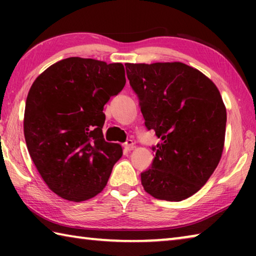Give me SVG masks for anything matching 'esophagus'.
Listing matches in <instances>:
<instances>
[{"instance_id": "obj_1", "label": "esophagus", "mask_w": 256, "mask_h": 256, "mask_svg": "<svg viewBox=\"0 0 256 256\" xmlns=\"http://www.w3.org/2000/svg\"><path fill=\"white\" fill-rule=\"evenodd\" d=\"M128 144V141H126V142H125V144Z\"/></svg>"}]
</instances>
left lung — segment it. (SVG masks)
Returning a JSON list of instances; mask_svg holds the SVG:
<instances>
[{
  "mask_svg": "<svg viewBox=\"0 0 256 256\" xmlns=\"http://www.w3.org/2000/svg\"><path fill=\"white\" fill-rule=\"evenodd\" d=\"M92 58H68L37 78L26 102L24 132L30 157L58 196L80 202L105 188L122 146L104 138V106L125 82Z\"/></svg>",
  "mask_w": 256,
  "mask_h": 256,
  "instance_id": "left-lung-1",
  "label": "left lung"
}]
</instances>
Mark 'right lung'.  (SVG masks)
<instances>
[{
    "instance_id": "1",
    "label": "right lung",
    "mask_w": 256,
    "mask_h": 256,
    "mask_svg": "<svg viewBox=\"0 0 256 256\" xmlns=\"http://www.w3.org/2000/svg\"><path fill=\"white\" fill-rule=\"evenodd\" d=\"M128 76L148 130L160 138L156 157L141 172L146 193L182 201L196 193L222 158L227 114L208 78L186 64H138Z\"/></svg>"
}]
</instances>
